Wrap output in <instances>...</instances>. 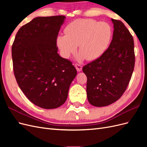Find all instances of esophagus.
<instances>
[{"instance_id": "34e87169", "label": "esophagus", "mask_w": 147, "mask_h": 147, "mask_svg": "<svg viewBox=\"0 0 147 147\" xmlns=\"http://www.w3.org/2000/svg\"><path fill=\"white\" fill-rule=\"evenodd\" d=\"M75 68H76V69H77L78 72H80V71L82 70V66L80 64H75Z\"/></svg>"}]
</instances>
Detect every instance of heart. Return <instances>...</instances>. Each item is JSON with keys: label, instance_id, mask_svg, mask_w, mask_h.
Instances as JSON below:
<instances>
[{"label": "heart", "instance_id": "obj_1", "mask_svg": "<svg viewBox=\"0 0 147 147\" xmlns=\"http://www.w3.org/2000/svg\"><path fill=\"white\" fill-rule=\"evenodd\" d=\"M65 35L57 38V44L64 57L68 58L77 50L80 58L93 61L99 58L107 49L112 37V29L105 22L92 19H79L72 21L64 29Z\"/></svg>", "mask_w": 147, "mask_h": 147}]
</instances>
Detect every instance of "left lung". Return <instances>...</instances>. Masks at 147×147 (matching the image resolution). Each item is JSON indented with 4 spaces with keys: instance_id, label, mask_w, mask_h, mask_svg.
<instances>
[{
    "instance_id": "left-lung-1",
    "label": "left lung",
    "mask_w": 147,
    "mask_h": 147,
    "mask_svg": "<svg viewBox=\"0 0 147 147\" xmlns=\"http://www.w3.org/2000/svg\"><path fill=\"white\" fill-rule=\"evenodd\" d=\"M112 21L114 30L108 49L83 67L87 77L88 100L96 107L107 106L118 100L126 90L134 68L132 35L121 21Z\"/></svg>"
}]
</instances>
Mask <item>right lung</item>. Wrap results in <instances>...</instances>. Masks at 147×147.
Segmentation results:
<instances>
[{"label":"right lung","mask_w":147,"mask_h":147,"mask_svg":"<svg viewBox=\"0 0 147 147\" xmlns=\"http://www.w3.org/2000/svg\"><path fill=\"white\" fill-rule=\"evenodd\" d=\"M65 18H35L18 31L11 47L18 84L30 102L43 109L63 105L77 75L72 62L57 53V37Z\"/></svg>","instance_id":"add662e5"}]
</instances>
